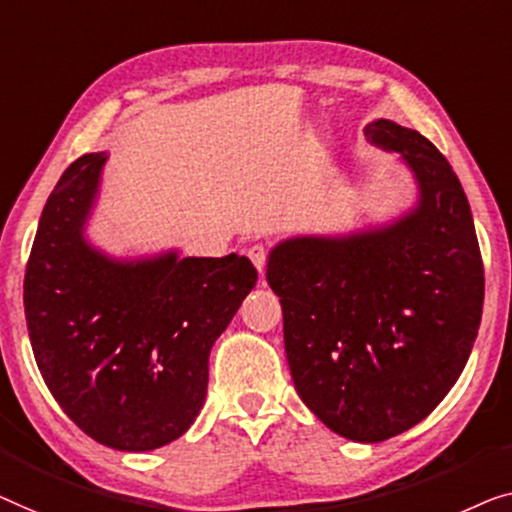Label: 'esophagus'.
Instances as JSON below:
<instances>
[{"mask_svg": "<svg viewBox=\"0 0 512 512\" xmlns=\"http://www.w3.org/2000/svg\"><path fill=\"white\" fill-rule=\"evenodd\" d=\"M248 257H250V262L257 266L259 276H262L264 266H266V257H269V250H266V246H262V243H255V246L248 248Z\"/></svg>", "mask_w": 512, "mask_h": 512, "instance_id": "esophagus-1", "label": "esophagus"}]
</instances>
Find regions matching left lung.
<instances>
[{
  "mask_svg": "<svg viewBox=\"0 0 512 512\" xmlns=\"http://www.w3.org/2000/svg\"><path fill=\"white\" fill-rule=\"evenodd\" d=\"M413 171L415 208L348 236H297L269 253L301 401L338 436L380 443L422 422L462 376L478 336L485 269L448 160L415 129L364 127Z\"/></svg>",
  "mask_w": 512,
  "mask_h": 512,
  "instance_id": "8db88e82",
  "label": "left lung"
}]
</instances>
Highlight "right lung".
<instances>
[{"label": "right lung", "mask_w": 512, "mask_h": 512, "mask_svg": "<svg viewBox=\"0 0 512 512\" xmlns=\"http://www.w3.org/2000/svg\"><path fill=\"white\" fill-rule=\"evenodd\" d=\"M106 153L78 157L43 206L25 271L34 359L71 422L113 450L183 436L208 355L257 283L248 257L115 259L85 241Z\"/></svg>", "instance_id": "right-lung-1"}]
</instances>
